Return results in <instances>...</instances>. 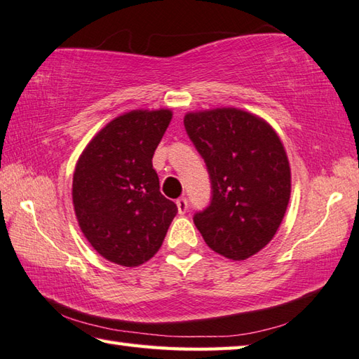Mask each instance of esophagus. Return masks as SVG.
<instances>
[{"label":"esophagus","mask_w":359,"mask_h":359,"mask_svg":"<svg viewBox=\"0 0 359 359\" xmlns=\"http://www.w3.org/2000/svg\"><path fill=\"white\" fill-rule=\"evenodd\" d=\"M175 203H177L179 213L180 215H185L187 210H188V201H187V198H179L177 201H175Z\"/></svg>","instance_id":"34e87169"}]
</instances>
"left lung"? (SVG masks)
I'll list each match as a JSON object with an SVG mask.
<instances>
[{"label": "left lung", "mask_w": 359, "mask_h": 359, "mask_svg": "<svg viewBox=\"0 0 359 359\" xmlns=\"http://www.w3.org/2000/svg\"><path fill=\"white\" fill-rule=\"evenodd\" d=\"M185 130L207 165L210 205L193 221L210 249L245 259L268 244L286 213L291 170L264 119L240 109L187 114Z\"/></svg>", "instance_id": "left-lung-1"}]
</instances>
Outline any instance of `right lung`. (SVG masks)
<instances>
[{"label": "right lung", "instance_id": "right-lung-1", "mask_svg": "<svg viewBox=\"0 0 359 359\" xmlns=\"http://www.w3.org/2000/svg\"><path fill=\"white\" fill-rule=\"evenodd\" d=\"M171 110H132L102 128L76 163L73 203L83 236L111 263L143 264L157 254L177 205L160 193L152 156Z\"/></svg>", "mask_w": 359, "mask_h": 359}]
</instances>
